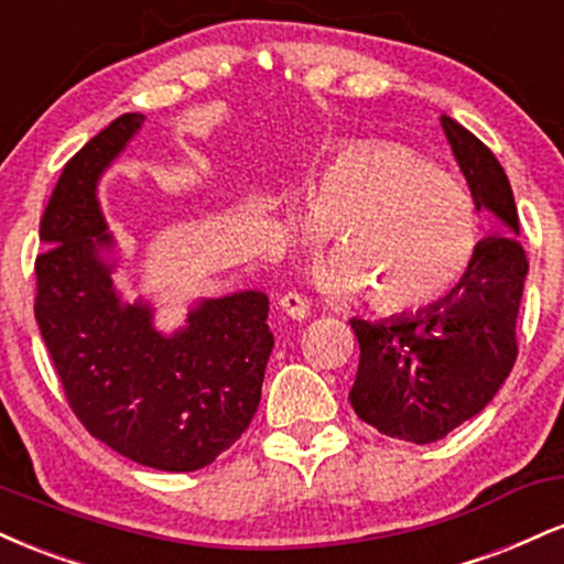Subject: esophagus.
Segmentation results:
<instances>
[{
    "instance_id": "obj_1",
    "label": "esophagus",
    "mask_w": 564,
    "mask_h": 564,
    "mask_svg": "<svg viewBox=\"0 0 564 564\" xmlns=\"http://www.w3.org/2000/svg\"><path fill=\"white\" fill-rule=\"evenodd\" d=\"M278 307H281V313L291 321L307 318V302H304L302 294H296V291H289V294H283L281 300H278Z\"/></svg>"
}]
</instances>
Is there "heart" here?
<instances>
[{
  "mask_svg": "<svg viewBox=\"0 0 564 564\" xmlns=\"http://www.w3.org/2000/svg\"><path fill=\"white\" fill-rule=\"evenodd\" d=\"M289 230L315 243L332 230L339 254L321 268L334 296L368 294L387 315L416 313L467 283L482 251L475 193L403 142L339 148L291 206Z\"/></svg>",
  "mask_w": 564,
  "mask_h": 564,
  "instance_id": "b5f03b06",
  "label": "heart"
}]
</instances>
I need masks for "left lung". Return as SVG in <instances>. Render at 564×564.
<instances>
[{
    "instance_id": "8db88e82",
    "label": "left lung",
    "mask_w": 564,
    "mask_h": 564,
    "mask_svg": "<svg viewBox=\"0 0 564 564\" xmlns=\"http://www.w3.org/2000/svg\"><path fill=\"white\" fill-rule=\"evenodd\" d=\"M440 124L477 209L496 219L494 236L482 238L480 260L448 300L384 321H349L360 345L349 403L381 435L416 445L435 443L477 416L509 377L528 275L507 172L451 116H440Z\"/></svg>"
}]
</instances>
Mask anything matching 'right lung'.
<instances>
[{"label": "right lung", "mask_w": 564, "mask_h": 564, "mask_svg": "<svg viewBox=\"0 0 564 564\" xmlns=\"http://www.w3.org/2000/svg\"><path fill=\"white\" fill-rule=\"evenodd\" d=\"M142 121L119 116L63 170L39 228L34 313L89 435L142 467L196 471L254 419L273 349L270 300L254 289L198 300L172 334L151 302L121 300L97 185Z\"/></svg>", "instance_id": "1"}]
</instances>
